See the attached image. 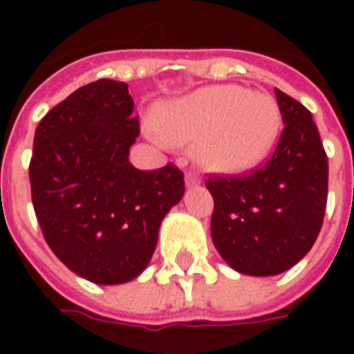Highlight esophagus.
Listing matches in <instances>:
<instances>
[{
    "label": "esophagus",
    "instance_id": "obj_1",
    "mask_svg": "<svg viewBox=\"0 0 354 354\" xmlns=\"http://www.w3.org/2000/svg\"><path fill=\"white\" fill-rule=\"evenodd\" d=\"M201 182V178L195 172H185V185H197Z\"/></svg>",
    "mask_w": 354,
    "mask_h": 354
}]
</instances>
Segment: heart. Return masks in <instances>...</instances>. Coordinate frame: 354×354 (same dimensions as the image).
Segmentation results:
<instances>
[{
    "mask_svg": "<svg viewBox=\"0 0 354 354\" xmlns=\"http://www.w3.org/2000/svg\"><path fill=\"white\" fill-rule=\"evenodd\" d=\"M159 142H193L195 159L214 170H245L273 147L281 111L266 93L214 85L162 104L155 113Z\"/></svg>",
    "mask_w": 354,
    "mask_h": 354,
    "instance_id": "b5f03b06",
    "label": "heart"
}]
</instances>
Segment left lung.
<instances>
[{"mask_svg":"<svg viewBox=\"0 0 354 354\" xmlns=\"http://www.w3.org/2000/svg\"><path fill=\"white\" fill-rule=\"evenodd\" d=\"M282 113L279 144L269 161L248 174L210 176L212 241L235 271L271 277L311 250L328 197V159L313 115L274 88Z\"/></svg>","mask_w":354,"mask_h":354,"instance_id":"obj_1","label":"left lung"}]
</instances>
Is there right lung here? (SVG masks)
<instances>
[{
    "label": "right lung",
    "instance_id": "add662e5",
    "mask_svg": "<svg viewBox=\"0 0 354 354\" xmlns=\"http://www.w3.org/2000/svg\"><path fill=\"white\" fill-rule=\"evenodd\" d=\"M123 81L77 88L43 117L30 185L43 237L68 269L96 284L136 279L153 256L159 225L184 197L174 165L144 172L129 162L140 134Z\"/></svg>",
    "mask_w": 354,
    "mask_h": 354
}]
</instances>
